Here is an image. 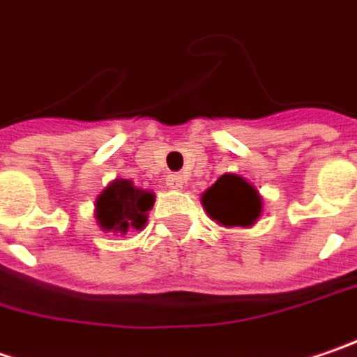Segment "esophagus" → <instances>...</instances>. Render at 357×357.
I'll list each match as a JSON object with an SVG mask.
<instances>
[{
	"mask_svg": "<svg viewBox=\"0 0 357 357\" xmlns=\"http://www.w3.org/2000/svg\"><path fill=\"white\" fill-rule=\"evenodd\" d=\"M165 181H167V185H169L172 190H181V188H183V178H181L179 174H169V176L165 178Z\"/></svg>",
	"mask_w": 357,
	"mask_h": 357,
	"instance_id": "obj_1",
	"label": "esophagus"
}]
</instances>
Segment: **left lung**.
I'll return each instance as SVG.
<instances>
[{
	"mask_svg": "<svg viewBox=\"0 0 357 357\" xmlns=\"http://www.w3.org/2000/svg\"><path fill=\"white\" fill-rule=\"evenodd\" d=\"M202 204L212 220L222 226H252L259 220L262 202L255 185L236 174H224L202 194Z\"/></svg>",
	"mask_w": 357,
	"mask_h": 357,
	"instance_id": "8db88e82",
	"label": "left lung"
}]
</instances>
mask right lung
Returning a JSON list of instances; mask_svg holds the SVG:
<instances>
[{
    "mask_svg": "<svg viewBox=\"0 0 357 357\" xmlns=\"http://www.w3.org/2000/svg\"><path fill=\"white\" fill-rule=\"evenodd\" d=\"M153 202L155 196L149 190L135 188L129 179H115L96 198V222L105 232L127 234L141 230Z\"/></svg>",
    "mask_w": 357,
    "mask_h": 357,
    "instance_id": "1",
    "label": "right lung"
}]
</instances>
